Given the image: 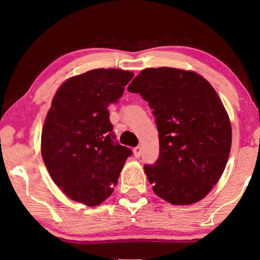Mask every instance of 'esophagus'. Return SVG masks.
I'll use <instances>...</instances> for the list:
<instances>
[{
	"label": "esophagus",
	"mask_w": 260,
	"mask_h": 260,
	"mask_svg": "<svg viewBox=\"0 0 260 260\" xmlns=\"http://www.w3.org/2000/svg\"><path fill=\"white\" fill-rule=\"evenodd\" d=\"M141 154H142V148L140 147V145H137L136 148H134V155H135V157H140L141 156Z\"/></svg>",
	"instance_id": "esophagus-1"
}]
</instances>
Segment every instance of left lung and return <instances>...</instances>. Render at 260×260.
<instances>
[{"label": "left lung", "instance_id": "left-lung-1", "mask_svg": "<svg viewBox=\"0 0 260 260\" xmlns=\"http://www.w3.org/2000/svg\"><path fill=\"white\" fill-rule=\"evenodd\" d=\"M127 91L154 110L159 155L144 166L154 193L173 205L200 201L221 177L232 143L218 93L200 74L172 67L141 71Z\"/></svg>", "mask_w": 260, "mask_h": 260}]
</instances>
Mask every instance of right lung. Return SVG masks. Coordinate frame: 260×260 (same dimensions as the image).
Returning <instances> with one entry per match:
<instances>
[{"instance_id": "obj_1", "label": "right lung", "mask_w": 260, "mask_h": 260, "mask_svg": "<svg viewBox=\"0 0 260 260\" xmlns=\"http://www.w3.org/2000/svg\"><path fill=\"white\" fill-rule=\"evenodd\" d=\"M133 77L130 71L92 70L56 91L42 129L41 155L52 180L71 200L101 205L133 154L115 141L108 109Z\"/></svg>"}]
</instances>
